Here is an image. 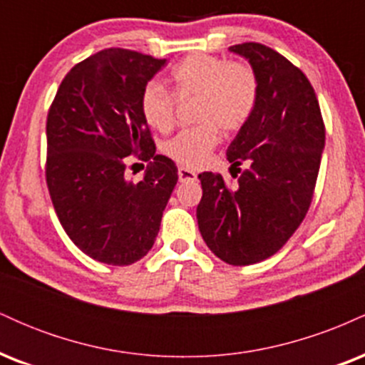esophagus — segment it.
Returning a JSON list of instances; mask_svg holds the SVG:
<instances>
[{
  "instance_id": "34e87169",
  "label": "esophagus",
  "mask_w": 365,
  "mask_h": 365,
  "mask_svg": "<svg viewBox=\"0 0 365 365\" xmlns=\"http://www.w3.org/2000/svg\"><path fill=\"white\" fill-rule=\"evenodd\" d=\"M178 180L180 182H190V180H197V173L195 171L188 170V168H178Z\"/></svg>"
}]
</instances>
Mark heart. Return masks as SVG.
Instances as JSON below:
<instances>
[{
  "label": "heart",
  "instance_id": "b5f03b06",
  "mask_svg": "<svg viewBox=\"0 0 365 365\" xmlns=\"http://www.w3.org/2000/svg\"><path fill=\"white\" fill-rule=\"evenodd\" d=\"M178 101L197 98L195 127L166 140L163 153L185 168H200L220 142V128L238 132L252 118L259 101V78L249 63L212 54H190L171 72ZM140 111L149 127L170 132L177 120L173 94L150 82L140 96Z\"/></svg>",
  "mask_w": 365,
  "mask_h": 365
}]
</instances>
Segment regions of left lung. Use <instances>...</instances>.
<instances>
[{
    "mask_svg": "<svg viewBox=\"0 0 365 365\" xmlns=\"http://www.w3.org/2000/svg\"><path fill=\"white\" fill-rule=\"evenodd\" d=\"M230 51L249 60L259 78L252 118L230 144L233 168H249L230 187L220 173L199 175L197 223L209 249L232 266H250L278 252L311 207L326 128L314 87L299 66L259 43Z\"/></svg>",
    "mask_w": 365,
    "mask_h": 365,
    "instance_id": "obj_1",
    "label": "left lung"
}]
</instances>
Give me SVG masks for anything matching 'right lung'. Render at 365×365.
Returning a JSON list of instances; mask_svg holds the SVG:
<instances>
[{
    "instance_id": "obj_1",
    "label": "right lung",
    "mask_w": 365,
    "mask_h": 365,
    "mask_svg": "<svg viewBox=\"0 0 365 365\" xmlns=\"http://www.w3.org/2000/svg\"><path fill=\"white\" fill-rule=\"evenodd\" d=\"M166 60L108 48L77 63L58 87L46 121V183L58 220L94 261L130 266L149 252L178 168L156 154L140 96ZM132 157L149 160L140 182ZM137 165V163H135Z\"/></svg>"
}]
</instances>
